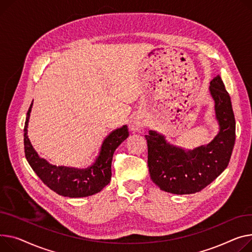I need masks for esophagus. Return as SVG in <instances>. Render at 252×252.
I'll list each match as a JSON object with an SVG mask.
<instances>
[{
  "label": "esophagus",
  "mask_w": 252,
  "mask_h": 252,
  "mask_svg": "<svg viewBox=\"0 0 252 252\" xmlns=\"http://www.w3.org/2000/svg\"><path fill=\"white\" fill-rule=\"evenodd\" d=\"M145 126H146L145 121L142 119V117H140L139 115H137V116H133L132 119L130 120L128 126H129V128H130L132 131H139V130H141Z\"/></svg>",
  "instance_id": "esophagus-1"
}]
</instances>
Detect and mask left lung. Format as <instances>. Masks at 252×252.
<instances>
[{
    "label": "left lung",
    "instance_id": "obj_1",
    "mask_svg": "<svg viewBox=\"0 0 252 252\" xmlns=\"http://www.w3.org/2000/svg\"><path fill=\"white\" fill-rule=\"evenodd\" d=\"M210 93L219 132L208 145L186 151L170 145L154 130L145 136L150 176L161 190L174 194L198 192L228 166L235 144V117L220 75L211 81Z\"/></svg>",
    "mask_w": 252,
    "mask_h": 252
}]
</instances>
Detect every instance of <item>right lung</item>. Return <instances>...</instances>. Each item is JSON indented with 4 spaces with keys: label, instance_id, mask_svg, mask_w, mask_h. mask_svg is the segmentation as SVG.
I'll return each mask as SVG.
<instances>
[{
    "label": "right lung",
    "instance_id": "right-lung-1",
    "mask_svg": "<svg viewBox=\"0 0 252 252\" xmlns=\"http://www.w3.org/2000/svg\"><path fill=\"white\" fill-rule=\"evenodd\" d=\"M33 101L27 111L24 126L25 157L41 181L60 195L84 197L95 194L106 187L111 179V161L115 149L127 137L126 126L114 129L104 139L92 165L85 169L56 166L40 158L27 136V127Z\"/></svg>",
    "mask_w": 252,
    "mask_h": 252
}]
</instances>
